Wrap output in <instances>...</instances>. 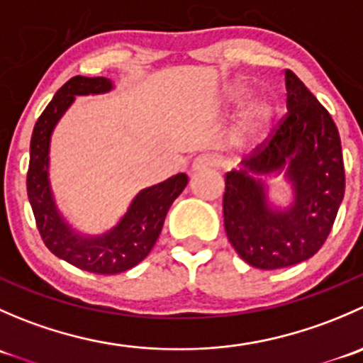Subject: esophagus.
Returning <instances> with one entry per match:
<instances>
[{"mask_svg": "<svg viewBox=\"0 0 363 363\" xmlns=\"http://www.w3.org/2000/svg\"><path fill=\"white\" fill-rule=\"evenodd\" d=\"M219 161L216 156L212 155H200L196 156L195 160H193L191 163V168L193 172H200V170H205V168H212V167H218Z\"/></svg>", "mask_w": 363, "mask_h": 363, "instance_id": "esophagus-1", "label": "esophagus"}]
</instances>
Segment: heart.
Returning <instances> with one entry per match:
<instances>
[{"label":"heart","mask_w":363,"mask_h":363,"mask_svg":"<svg viewBox=\"0 0 363 363\" xmlns=\"http://www.w3.org/2000/svg\"><path fill=\"white\" fill-rule=\"evenodd\" d=\"M247 94L246 87H233L230 91V101L239 104L244 96ZM274 116V105L270 104L267 98H256L247 105L246 112H244L242 121H240V135L247 138H256L267 130L270 119Z\"/></svg>","instance_id":"obj_1"}]
</instances>
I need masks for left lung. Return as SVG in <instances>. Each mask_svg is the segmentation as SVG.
Returning <instances> with one entry per match:
<instances>
[{
	"label": "left lung",
	"mask_w": 363,
	"mask_h": 363,
	"mask_svg": "<svg viewBox=\"0 0 363 363\" xmlns=\"http://www.w3.org/2000/svg\"><path fill=\"white\" fill-rule=\"evenodd\" d=\"M288 112L272 133L225 175V230L233 250L251 267L283 269L309 259L327 240L346 175L337 126L327 108L291 69L284 72ZM284 171L294 184V205L274 211L255 174Z\"/></svg>",
	"instance_id": "obj_1"
}]
</instances>
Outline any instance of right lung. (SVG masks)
Segmentation results:
<instances>
[{"instance_id":"obj_1","label":"right lung","mask_w":363,"mask_h":363,"mask_svg":"<svg viewBox=\"0 0 363 363\" xmlns=\"http://www.w3.org/2000/svg\"><path fill=\"white\" fill-rule=\"evenodd\" d=\"M111 89L112 82L105 77L77 75L61 86L33 128L26 179L29 203L43 244L57 258L87 272L104 276L124 272L138 265L151 252L163 228L168 208L188 184V175L177 174L160 184L142 189L123 219L104 235H79L69 228L57 212L50 191V135L75 96L100 94Z\"/></svg>"}]
</instances>
